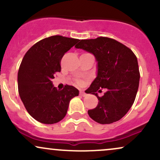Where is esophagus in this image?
<instances>
[{
  "label": "esophagus",
  "instance_id": "esophagus-1",
  "mask_svg": "<svg viewBox=\"0 0 160 160\" xmlns=\"http://www.w3.org/2000/svg\"><path fill=\"white\" fill-rule=\"evenodd\" d=\"M80 94L82 97H85V96H86V95H87V94H86V93L84 91H80Z\"/></svg>",
  "mask_w": 160,
  "mask_h": 160
}]
</instances>
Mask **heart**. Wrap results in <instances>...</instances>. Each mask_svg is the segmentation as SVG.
<instances>
[{
	"instance_id": "b5f03b06",
	"label": "heart",
	"mask_w": 160,
	"mask_h": 160,
	"mask_svg": "<svg viewBox=\"0 0 160 160\" xmlns=\"http://www.w3.org/2000/svg\"><path fill=\"white\" fill-rule=\"evenodd\" d=\"M78 82H79V83H80V82H81V81H78Z\"/></svg>"
}]
</instances>
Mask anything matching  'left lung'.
<instances>
[{"mask_svg": "<svg viewBox=\"0 0 160 160\" xmlns=\"http://www.w3.org/2000/svg\"><path fill=\"white\" fill-rule=\"evenodd\" d=\"M94 55L97 62V77L87 92L96 95L98 103L88 114L101 124H110L123 117L135 102L140 73L135 55L127 47L114 39L99 37L81 40L75 46ZM107 88L102 97L97 91Z\"/></svg>", "mask_w": 160, "mask_h": 160, "instance_id": "obj_1", "label": "left lung"}]
</instances>
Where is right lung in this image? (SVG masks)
Masks as SVG:
<instances>
[{
    "mask_svg": "<svg viewBox=\"0 0 160 160\" xmlns=\"http://www.w3.org/2000/svg\"><path fill=\"white\" fill-rule=\"evenodd\" d=\"M78 39L55 35L40 40L24 56L18 71L19 94L27 111L44 124L61 121L67 113L69 102L79 90L66 85L59 90L52 80L61 71L60 62Z\"/></svg>",
    "mask_w": 160,
    "mask_h": 160,
    "instance_id": "obj_1",
    "label": "right lung"
}]
</instances>
